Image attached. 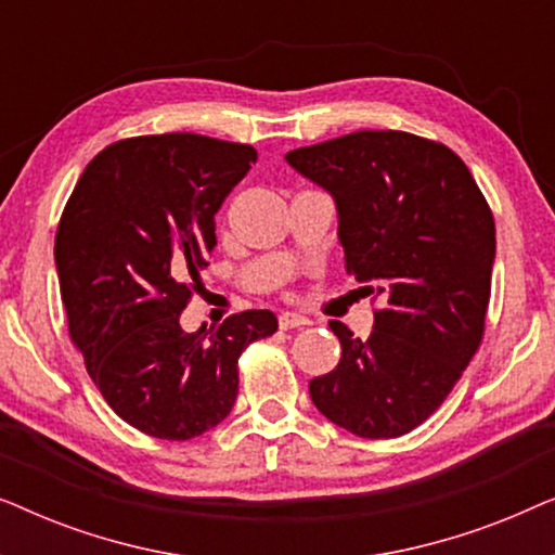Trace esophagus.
I'll list each match as a JSON object with an SVG mask.
<instances>
[{"label":"esophagus","mask_w":555,"mask_h":555,"mask_svg":"<svg viewBox=\"0 0 555 555\" xmlns=\"http://www.w3.org/2000/svg\"><path fill=\"white\" fill-rule=\"evenodd\" d=\"M278 323L283 331H291V328H300V325H308V318L300 313H293V310H285V313H280Z\"/></svg>","instance_id":"esophagus-1"}]
</instances>
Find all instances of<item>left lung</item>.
Here are the masks:
<instances>
[{"label": "left lung", "mask_w": 555, "mask_h": 555, "mask_svg": "<svg viewBox=\"0 0 555 555\" xmlns=\"http://www.w3.org/2000/svg\"><path fill=\"white\" fill-rule=\"evenodd\" d=\"M285 162L333 196L346 272L384 302L366 340L331 321L340 361L310 382V399L356 437L406 435L480 348L495 262L488 202L454 151L404 131H356Z\"/></svg>", "instance_id": "obj_1"}]
</instances>
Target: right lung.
<instances>
[{"mask_svg":"<svg viewBox=\"0 0 555 555\" xmlns=\"http://www.w3.org/2000/svg\"><path fill=\"white\" fill-rule=\"evenodd\" d=\"M257 162L247 143L196 133L139 135L86 166L55 234L73 344L103 399L143 435L184 442L217 427L237 399V359L278 331L270 310L186 333L202 291L215 215Z\"/></svg>","mask_w":555,"mask_h":555,"instance_id":"right-lung-1","label":"right lung"}]
</instances>
